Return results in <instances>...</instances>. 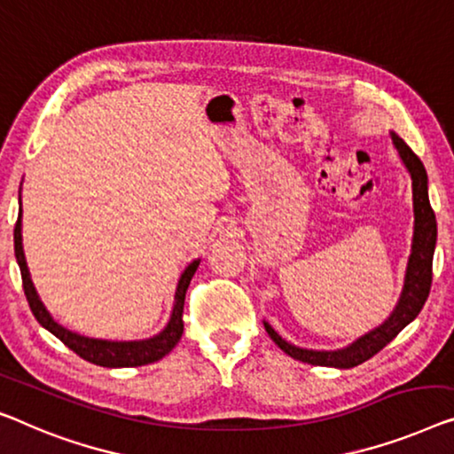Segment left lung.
<instances>
[{
	"mask_svg": "<svg viewBox=\"0 0 454 454\" xmlns=\"http://www.w3.org/2000/svg\"><path fill=\"white\" fill-rule=\"evenodd\" d=\"M389 134L391 142H394L397 153H400V159L403 160L405 168H408L411 177V193H414V239H411V253L408 259V269H405L400 301H397L395 309L381 326L371 330V333L340 350L300 348L287 342L286 338H281L269 326V322H265V330L270 340L283 353L301 363L336 369L356 367V364L375 356L383 347H387L411 320H416V316L420 314L426 300H428L432 286V256H434L436 247V215L432 212L428 200V175H426L422 160L416 157L414 151L395 132Z\"/></svg>",
	"mask_w": 454,
	"mask_h": 454,
	"instance_id": "left-lung-1",
	"label": "left lung"
}]
</instances>
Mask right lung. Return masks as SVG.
Listing matches in <instances>:
<instances>
[{
    "instance_id": "1",
    "label": "right lung",
    "mask_w": 454,
    "mask_h": 454,
    "mask_svg": "<svg viewBox=\"0 0 454 454\" xmlns=\"http://www.w3.org/2000/svg\"><path fill=\"white\" fill-rule=\"evenodd\" d=\"M13 250H16V261L20 265V273H22L24 294H26V300H28V306L32 309L34 317H36L40 326L49 330V333L57 336L65 347H69L73 353H77L81 358H85V361L99 364V367H107V369L142 367V364L154 363L171 353L175 344L179 342L181 334H184L185 294H187L189 281H192V277L200 267V259L189 262L187 269L181 273L177 292H175L173 312H171V317H168V324L162 328V333H159L153 338H146V340L114 342V340H101V338H90V336L71 333V330L60 326L59 322H54L52 316L49 314V309H46L44 303L40 301L36 289H34V283L30 279V270H28V265H26L24 247H22V201H20L18 222H16V228H13Z\"/></svg>"
}]
</instances>
